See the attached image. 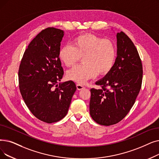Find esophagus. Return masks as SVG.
Returning a JSON list of instances; mask_svg holds the SVG:
<instances>
[{
	"instance_id": "34e87169",
	"label": "esophagus",
	"mask_w": 159,
	"mask_h": 159,
	"mask_svg": "<svg viewBox=\"0 0 159 159\" xmlns=\"http://www.w3.org/2000/svg\"><path fill=\"white\" fill-rule=\"evenodd\" d=\"M77 88L78 90H81V89H82L83 88H84V86H82L81 84H77Z\"/></svg>"
}]
</instances>
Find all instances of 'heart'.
I'll use <instances>...</instances> for the list:
<instances>
[{
  "instance_id": "obj_1",
  "label": "heart",
  "mask_w": 159,
  "mask_h": 159,
  "mask_svg": "<svg viewBox=\"0 0 159 159\" xmlns=\"http://www.w3.org/2000/svg\"><path fill=\"white\" fill-rule=\"evenodd\" d=\"M82 57L84 64L76 66L67 73L69 80L84 84L99 74L105 75L112 68L116 57L114 43L92 34H82L61 48L59 58L66 66L71 67Z\"/></svg>"
}]
</instances>
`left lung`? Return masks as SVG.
I'll list each match as a JSON object with an SVG mask.
<instances>
[{"instance_id":"obj_1","label":"left lung","mask_w":159,"mask_h":159,"mask_svg":"<svg viewBox=\"0 0 159 159\" xmlns=\"http://www.w3.org/2000/svg\"><path fill=\"white\" fill-rule=\"evenodd\" d=\"M117 57L112 68L95 82L101 89L92 88L89 114L99 125L109 126L122 120L139 95L142 82V65L133 41L118 32Z\"/></svg>"}]
</instances>
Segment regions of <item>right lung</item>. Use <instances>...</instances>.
<instances>
[{"mask_svg": "<svg viewBox=\"0 0 159 159\" xmlns=\"http://www.w3.org/2000/svg\"><path fill=\"white\" fill-rule=\"evenodd\" d=\"M64 32L47 28L34 38L22 58L19 70L20 92L25 104L38 120L57 122L66 116L77 87L69 80L60 82L64 75L59 58Z\"/></svg>", "mask_w": 159, "mask_h": 159, "instance_id": "right-lung-1", "label": "right lung"}]
</instances>
